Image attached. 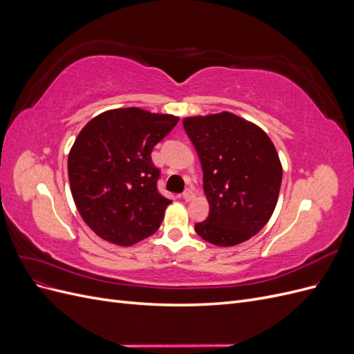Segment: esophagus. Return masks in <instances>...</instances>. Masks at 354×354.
Segmentation results:
<instances>
[{"mask_svg":"<svg viewBox=\"0 0 354 354\" xmlns=\"http://www.w3.org/2000/svg\"><path fill=\"white\" fill-rule=\"evenodd\" d=\"M181 196H183V199L187 201V202L195 199V194H194V190H192V189H186V190L183 192V195H181Z\"/></svg>","mask_w":354,"mask_h":354,"instance_id":"1","label":"esophagus"}]
</instances>
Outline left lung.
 <instances>
[{"label":"left lung","instance_id":"left-lung-1","mask_svg":"<svg viewBox=\"0 0 354 354\" xmlns=\"http://www.w3.org/2000/svg\"><path fill=\"white\" fill-rule=\"evenodd\" d=\"M183 125L201 159L209 203V216L196 224V233L217 246L251 239L270 220L282 183L270 137L230 112L187 116Z\"/></svg>","mask_w":354,"mask_h":354}]
</instances>
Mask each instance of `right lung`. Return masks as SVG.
<instances>
[{
    "mask_svg": "<svg viewBox=\"0 0 354 354\" xmlns=\"http://www.w3.org/2000/svg\"><path fill=\"white\" fill-rule=\"evenodd\" d=\"M178 116L138 108L106 111L85 124L68 156L75 205L99 238L130 246L153 234L171 203L159 194L152 149Z\"/></svg>",
    "mask_w": 354,
    "mask_h": 354,
    "instance_id": "1",
    "label": "right lung"
}]
</instances>
